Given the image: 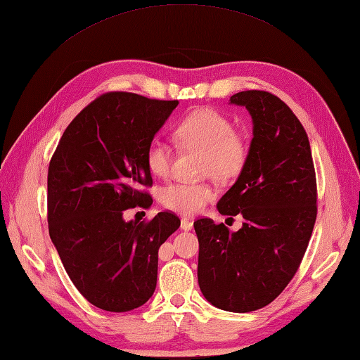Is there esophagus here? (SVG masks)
Masks as SVG:
<instances>
[{
    "label": "esophagus",
    "mask_w": 360,
    "mask_h": 360,
    "mask_svg": "<svg viewBox=\"0 0 360 360\" xmlns=\"http://www.w3.org/2000/svg\"><path fill=\"white\" fill-rule=\"evenodd\" d=\"M181 229L182 230H191V229H193V221H190L187 218L181 219Z\"/></svg>",
    "instance_id": "esophagus-1"
}]
</instances>
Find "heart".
I'll list each match as a JSON object with an SVG mask.
<instances>
[{
    "mask_svg": "<svg viewBox=\"0 0 360 360\" xmlns=\"http://www.w3.org/2000/svg\"><path fill=\"white\" fill-rule=\"evenodd\" d=\"M174 136L187 150L202 152L200 174L229 182L244 172L250 158V142L235 130L230 116L212 107L198 108L176 124ZM148 170L155 176H167L172 170V147L161 138L148 142L146 152ZM218 195L212 182H173L165 186L161 204L169 210L182 214H196Z\"/></svg>",
    "mask_w": 360,
    "mask_h": 360,
    "instance_id": "obj_1",
    "label": "heart"
}]
</instances>
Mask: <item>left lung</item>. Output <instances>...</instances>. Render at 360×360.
Wrapping results in <instances>:
<instances>
[{
  "instance_id": "8db88e82",
  "label": "left lung",
  "mask_w": 360,
  "mask_h": 360,
  "mask_svg": "<svg viewBox=\"0 0 360 360\" xmlns=\"http://www.w3.org/2000/svg\"><path fill=\"white\" fill-rule=\"evenodd\" d=\"M253 118L250 158L218 202L222 214H242L233 233L210 218L195 221L198 282L204 297L225 311L269 305L295 278L317 216L310 141L293 110L265 90L230 98Z\"/></svg>"
}]
</instances>
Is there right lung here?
I'll use <instances>...</instances> for the list:
<instances>
[{
    "mask_svg": "<svg viewBox=\"0 0 360 360\" xmlns=\"http://www.w3.org/2000/svg\"><path fill=\"white\" fill-rule=\"evenodd\" d=\"M178 104L107 91L67 125L49 162L50 239L73 285L101 310L129 311L152 297L158 250L181 225L173 212L122 219L153 202L147 146Z\"/></svg>",
    "mask_w": 360,
    "mask_h": 360,
    "instance_id": "add662e5",
    "label": "right lung"
}]
</instances>
